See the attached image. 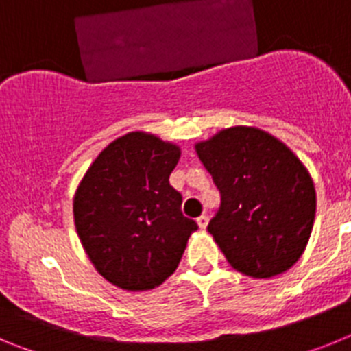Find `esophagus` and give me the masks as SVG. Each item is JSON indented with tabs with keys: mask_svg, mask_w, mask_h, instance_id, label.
I'll return each mask as SVG.
<instances>
[{
	"mask_svg": "<svg viewBox=\"0 0 351 351\" xmlns=\"http://www.w3.org/2000/svg\"><path fill=\"white\" fill-rule=\"evenodd\" d=\"M207 223H209V218H207V216H204V214H202V216H198V218H197V225L200 226V228H206Z\"/></svg>",
	"mask_w": 351,
	"mask_h": 351,
	"instance_id": "esophagus-1",
	"label": "esophagus"
}]
</instances>
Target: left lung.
Masks as SVG:
<instances>
[{
    "instance_id": "8db88e82",
    "label": "left lung",
    "mask_w": 351,
    "mask_h": 351,
    "mask_svg": "<svg viewBox=\"0 0 351 351\" xmlns=\"http://www.w3.org/2000/svg\"><path fill=\"white\" fill-rule=\"evenodd\" d=\"M221 193L210 232L226 262L255 280L283 274L311 237L316 191L287 144L255 126L223 128L195 144Z\"/></svg>"
}]
</instances>
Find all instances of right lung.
Masks as SVG:
<instances>
[{"instance_id":"obj_1","label":"right lung","mask_w":351,"mask_h":351,"mask_svg":"<svg viewBox=\"0 0 351 351\" xmlns=\"http://www.w3.org/2000/svg\"><path fill=\"white\" fill-rule=\"evenodd\" d=\"M181 147L154 133L130 132L95 158L73 195V221L98 274L145 291L173 274L198 226L181 213L169 178Z\"/></svg>"}]
</instances>
